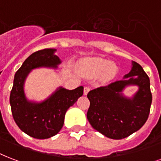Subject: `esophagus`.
Instances as JSON below:
<instances>
[{
    "mask_svg": "<svg viewBox=\"0 0 161 161\" xmlns=\"http://www.w3.org/2000/svg\"><path fill=\"white\" fill-rule=\"evenodd\" d=\"M90 90L91 88L89 87V86H85V87H84V95H86V94L90 92Z\"/></svg>",
    "mask_w": 161,
    "mask_h": 161,
    "instance_id": "1",
    "label": "esophagus"
}]
</instances>
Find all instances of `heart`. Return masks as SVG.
Here are the masks:
<instances>
[{
    "label": "heart",
    "instance_id": "heart-1",
    "mask_svg": "<svg viewBox=\"0 0 161 161\" xmlns=\"http://www.w3.org/2000/svg\"><path fill=\"white\" fill-rule=\"evenodd\" d=\"M80 69L88 75L95 76L101 74V78L104 81L114 79L118 72L116 65L102 58H91L83 60Z\"/></svg>",
    "mask_w": 161,
    "mask_h": 161
}]
</instances>
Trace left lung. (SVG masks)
Here are the masks:
<instances>
[{
	"label": "left lung",
	"instance_id": "left-lung-1",
	"mask_svg": "<svg viewBox=\"0 0 161 161\" xmlns=\"http://www.w3.org/2000/svg\"><path fill=\"white\" fill-rule=\"evenodd\" d=\"M128 85H137L131 99L122 94ZM90 101L86 117L91 125L112 139H122L138 131L147 121L152 103L149 78L137 63L124 79L103 86L87 94Z\"/></svg>",
	"mask_w": 161,
	"mask_h": 161
}]
</instances>
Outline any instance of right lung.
I'll list each match as a JSON object with an SVG mask.
<instances>
[{
  "mask_svg": "<svg viewBox=\"0 0 161 161\" xmlns=\"http://www.w3.org/2000/svg\"><path fill=\"white\" fill-rule=\"evenodd\" d=\"M56 49H43L32 53L17 71L10 93L13 119L21 131L37 139L55 136L62 129L66 111L83 95V86L74 90L58 88L43 102L29 101L24 85L30 71L41 67L57 69L61 60L54 53Z\"/></svg>",
  "mask_w": 161,
  "mask_h": 161,
  "instance_id": "add662e5",
  "label": "right lung"
}]
</instances>
